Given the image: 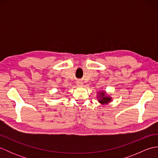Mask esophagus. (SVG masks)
Returning <instances> with one entry per match:
<instances>
[{
    "label": "esophagus",
    "instance_id": "34e87169",
    "mask_svg": "<svg viewBox=\"0 0 158 158\" xmlns=\"http://www.w3.org/2000/svg\"><path fill=\"white\" fill-rule=\"evenodd\" d=\"M77 85H78V86L81 87V86L83 85V83H82L81 81H77Z\"/></svg>",
    "mask_w": 158,
    "mask_h": 158
}]
</instances>
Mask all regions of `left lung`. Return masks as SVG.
Listing matches in <instances>:
<instances>
[{"instance_id": "left-lung-1", "label": "left lung", "mask_w": 158, "mask_h": 158, "mask_svg": "<svg viewBox=\"0 0 158 158\" xmlns=\"http://www.w3.org/2000/svg\"><path fill=\"white\" fill-rule=\"evenodd\" d=\"M105 92H102L100 93V99L99 100V102L100 103H102V104H106L108 103L110 100V98H109V97H106V96H105Z\"/></svg>"}]
</instances>
